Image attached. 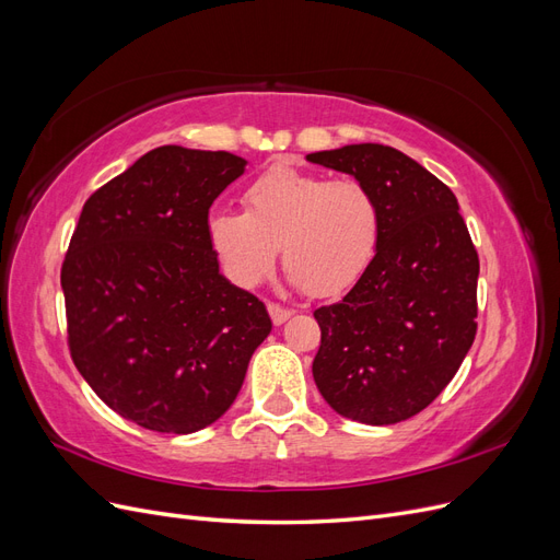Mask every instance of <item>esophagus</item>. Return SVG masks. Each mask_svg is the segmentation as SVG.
Listing matches in <instances>:
<instances>
[{"mask_svg":"<svg viewBox=\"0 0 560 560\" xmlns=\"http://www.w3.org/2000/svg\"><path fill=\"white\" fill-rule=\"evenodd\" d=\"M268 315L273 319V325H284V322L292 317V311L282 308L280 303H268Z\"/></svg>","mask_w":560,"mask_h":560,"instance_id":"1","label":"esophagus"}]
</instances>
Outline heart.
Masks as SVG:
<instances>
[{
	"instance_id": "obj_1",
	"label": "heart",
	"mask_w": 560,
	"mask_h": 560,
	"mask_svg": "<svg viewBox=\"0 0 560 560\" xmlns=\"http://www.w3.org/2000/svg\"><path fill=\"white\" fill-rule=\"evenodd\" d=\"M243 206L208 219L210 245L235 284L261 282L278 247L292 282L315 296L343 292L374 259L381 208L360 179L276 165L249 182Z\"/></svg>"
}]
</instances>
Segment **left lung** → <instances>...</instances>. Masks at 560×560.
I'll use <instances>...</instances> for the list:
<instances>
[{
	"mask_svg": "<svg viewBox=\"0 0 560 560\" xmlns=\"http://www.w3.org/2000/svg\"><path fill=\"white\" fill-rule=\"evenodd\" d=\"M306 159L360 179L381 208L374 259L313 313V378L336 413L395 425L436 399L474 343L479 254L453 191L401 151L346 144Z\"/></svg>",
	"mask_w": 560,
	"mask_h": 560,
	"instance_id": "obj_1",
	"label": "left lung"
}]
</instances>
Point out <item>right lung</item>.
Masks as SVG:
<instances>
[{"mask_svg":"<svg viewBox=\"0 0 560 560\" xmlns=\"http://www.w3.org/2000/svg\"><path fill=\"white\" fill-rule=\"evenodd\" d=\"M245 165L165 144L81 210L60 273L67 341L93 393L144 430L191 434L222 418L273 327L219 273L208 235L210 206Z\"/></svg>","mask_w":560,"mask_h":560,"instance_id":"right-lung-1","label":"right lung"}]
</instances>
